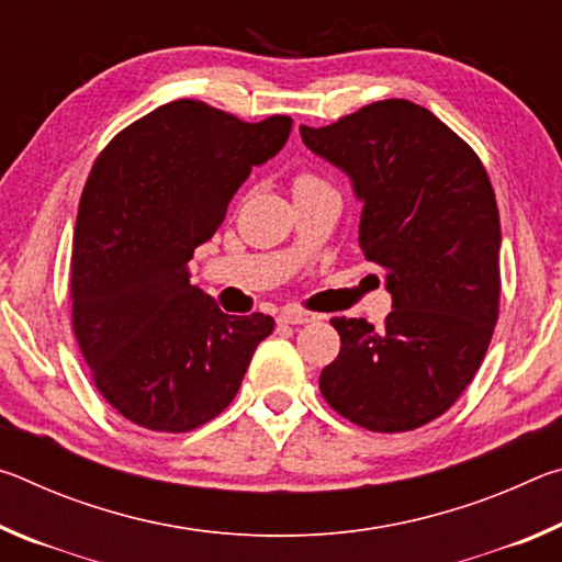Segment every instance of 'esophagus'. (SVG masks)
Returning <instances> with one entry per match:
<instances>
[{"label": "esophagus", "mask_w": 562, "mask_h": 562, "mask_svg": "<svg viewBox=\"0 0 562 562\" xmlns=\"http://www.w3.org/2000/svg\"><path fill=\"white\" fill-rule=\"evenodd\" d=\"M317 317L310 315V312H304L300 307H284L280 312V322L284 325H307V322H315Z\"/></svg>", "instance_id": "esophagus-1"}]
</instances>
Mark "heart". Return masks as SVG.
<instances>
[{
  "mask_svg": "<svg viewBox=\"0 0 562 562\" xmlns=\"http://www.w3.org/2000/svg\"><path fill=\"white\" fill-rule=\"evenodd\" d=\"M319 183V180L315 178V176H307V173H304V176H300L297 180H294V188H302V186H317Z\"/></svg>",
  "mask_w": 562,
  "mask_h": 562,
  "instance_id": "1",
  "label": "heart"
}]
</instances>
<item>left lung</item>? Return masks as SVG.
Instances as JSON below:
<instances>
[{
	"label": "left lung",
	"instance_id": "8db88e82",
	"mask_svg": "<svg viewBox=\"0 0 562 562\" xmlns=\"http://www.w3.org/2000/svg\"><path fill=\"white\" fill-rule=\"evenodd\" d=\"M361 201L359 245L386 270L382 329L331 317L341 349L319 392L369 431L398 434L451 408L479 372L498 319L501 221L486 168L429 109L369 103L331 126H300Z\"/></svg>",
	"mask_w": 562,
	"mask_h": 562
}]
</instances>
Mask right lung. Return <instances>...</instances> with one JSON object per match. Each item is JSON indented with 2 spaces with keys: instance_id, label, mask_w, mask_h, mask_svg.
I'll return each instance as SVG.
<instances>
[{
  "instance_id": "1",
  "label": "right lung",
  "mask_w": 562,
  "mask_h": 562,
  "mask_svg": "<svg viewBox=\"0 0 562 562\" xmlns=\"http://www.w3.org/2000/svg\"><path fill=\"white\" fill-rule=\"evenodd\" d=\"M260 123L178 99L123 128L83 186L71 250V325L101 396L136 426L183 434L233 402L274 319L225 315L188 260L255 166L288 144Z\"/></svg>"
}]
</instances>
